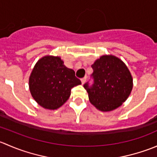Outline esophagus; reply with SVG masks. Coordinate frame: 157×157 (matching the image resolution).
Returning a JSON list of instances; mask_svg holds the SVG:
<instances>
[{"label": "esophagus", "mask_w": 157, "mask_h": 157, "mask_svg": "<svg viewBox=\"0 0 157 157\" xmlns=\"http://www.w3.org/2000/svg\"><path fill=\"white\" fill-rule=\"evenodd\" d=\"M86 77H83V78L81 79L82 84H83V83H84L85 82H86Z\"/></svg>", "instance_id": "esophagus-1"}]
</instances>
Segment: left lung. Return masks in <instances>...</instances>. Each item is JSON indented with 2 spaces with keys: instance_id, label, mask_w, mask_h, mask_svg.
Returning a JSON list of instances; mask_svg holds the SVG:
<instances>
[{
  "instance_id": "8db88e82",
  "label": "left lung",
  "mask_w": 157,
  "mask_h": 157,
  "mask_svg": "<svg viewBox=\"0 0 157 157\" xmlns=\"http://www.w3.org/2000/svg\"><path fill=\"white\" fill-rule=\"evenodd\" d=\"M93 84L83 85L90 102L102 112L121 106L133 87V79L124 62L114 55H102L92 64Z\"/></svg>"
}]
</instances>
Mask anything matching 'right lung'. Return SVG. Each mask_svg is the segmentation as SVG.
Masks as SVG:
<instances>
[{
	"label": "right lung",
	"instance_id": "obj_1",
	"mask_svg": "<svg viewBox=\"0 0 157 157\" xmlns=\"http://www.w3.org/2000/svg\"><path fill=\"white\" fill-rule=\"evenodd\" d=\"M81 84L74 70L64 65L60 57L47 56L39 59L29 80V90L36 102L43 108L55 110L71 96V89Z\"/></svg>",
	"mask_w": 157,
	"mask_h": 157
}]
</instances>
